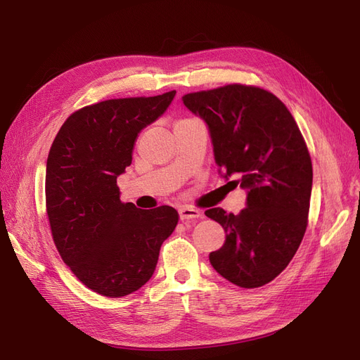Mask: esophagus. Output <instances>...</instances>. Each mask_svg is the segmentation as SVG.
<instances>
[{
  "mask_svg": "<svg viewBox=\"0 0 360 360\" xmlns=\"http://www.w3.org/2000/svg\"><path fill=\"white\" fill-rule=\"evenodd\" d=\"M179 214H180V219L183 222H188V221H193V219H198V217L201 216L200 210L193 209V207H189V205H183L179 209Z\"/></svg>",
  "mask_w": 360,
  "mask_h": 360,
  "instance_id": "1",
  "label": "esophagus"
}]
</instances>
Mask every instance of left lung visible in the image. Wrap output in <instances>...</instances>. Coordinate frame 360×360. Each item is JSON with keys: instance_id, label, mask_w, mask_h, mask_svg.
Returning a JSON list of instances; mask_svg holds the SVG:
<instances>
[{"instance_id": "left-lung-1", "label": "left lung", "mask_w": 360, "mask_h": 360, "mask_svg": "<svg viewBox=\"0 0 360 360\" xmlns=\"http://www.w3.org/2000/svg\"><path fill=\"white\" fill-rule=\"evenodd\" d=\"M181 101L209 127L221 176L240 177L228 183L246 191L238 214L205 210L226 234L210 264L238 287L266 285L288 266L307 231L312 163L304 139L287 106L258 86L231 84Z\"/></svg>"}]
</instances>
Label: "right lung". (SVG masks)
<instances>
[{"mask_svg":"<svg viewBox=\"0 0 360 360\" xmlns=\"http://www.w3.org/2000/svg\"><path fill=\"white\" fill-rule=\"evenodd\" d=\"M176 91L111 99L73 112L46 162V212L53 243L85 287L123 297L153 276L179 213L120 201L117 177L132 163L141 130L168 110Z\"/></svg>","mask_w":360,"mask_h":360,"instance_id":"1","label":"right lung"}]
</instances>
